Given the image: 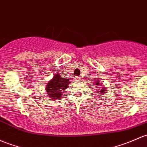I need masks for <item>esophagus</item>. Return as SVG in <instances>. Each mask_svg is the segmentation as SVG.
Segmentation results:
<instances>
[{
	"label": "esophagus",
	"mask_w": 147,
	"mask_h": 147,
	"mask_svg": "<svg viewBox=\"0 0 147 147\" xmlns=\"http://www.w3.org/2000/svg\"><path fill=\"white\" fill-rule=\"evenodd\" d=\"M75 78H76L77 80H80V79H81V78H80V77H76Z\"/></svg>",
	"instance_id": "obj_1"
}]
</instances>
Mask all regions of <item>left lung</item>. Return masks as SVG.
Instances as JSON below:
<instances>
[{"label": "left lung", "mask_w": 147, "mask_h": 147, "mask_svg": "<svg viewBox=\"0 0 147 147\" xmlns=\"http://www.w3.org/2000/svg\"><path fill=\"white\" fill-rule=\"evenodd\" d=\"M98 84H99V82H98V81L96 82V85H98ZM102 87H103V89H101V94H104V92H106V89H104V88H103V86H102Z\"/></svg>", "instance_id": "left-lung-1"}]
</instances>
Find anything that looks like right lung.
Segmentation results:
<instances>
[{"instance_id": "1", "label": "right lung", "mask_w": 147, "mask_h": 147, "mask_svg": "<svg viewBox=\"0 0 147 147\" xmlns=\"http://www.w3.org/2000/svg\"><path fill=\"white\" fill-rule=\"evenodd\" d=\"M69 82V80L61 78L59 74H56L46 86V91L49 97L58 99L62 96V92L67 89Z\"/></svg>"}]
</instances>
